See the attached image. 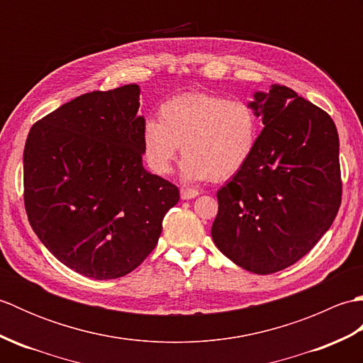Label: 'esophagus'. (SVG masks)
I'll use <instances>...</instances> for the list:
<instances>
[{
    "label": "esophagus",
    "instance_id": "esophagus-1",
    "mask_svg": "<svg viewBox=\"0 0 363 363\" xmlns=\"http://www.w3.org/2000/svg\"><path fill=\"white\" fill-rule=\"evenodd\" d=\"M199 195V191L196 189H190V187H182L181 189V198L182 199H191L196 198Z\"/></svg>",
    "mask_w": 363,
    "mask_h": 363
}]
</instances>
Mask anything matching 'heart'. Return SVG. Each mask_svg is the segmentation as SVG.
Segmentation results:
<instances>
[{
  "instance_id": "obj_1",
  "label": "heart",
  "mask_w": 363,
  "mask_h": 363,
  "mask_svg": "<svg viewBox=\"0 0 363 363\" xmlns=\"http://www.w3.org/2000/svg\"><path fill=\"white\" fill-rule=\"evenodd\" d=\"M259 134V117L250 103L189 94L162 104L159 121H145L142 150L146 164L159 176L172 172L181 146L186 179L223 181L248 164Z\"/></svg>"
}]
</instances>
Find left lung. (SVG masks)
<instances>
[{"label":"left lung","instance_id":"left-lung-1","mask_svg":"<svg viewBox=\"0 0 363 363\" xmlns=\"http://www.w3.org/2000/svg\"><path fill=\"white\" fill-rule=\"evenodd\" d=\"M250 104L264 129L248 164L217 191L212 238L238 267L272 274L306 256L337 217L338 133L328 112L279 84Z\"/></svg>","mask_w":363,"mask_h":363}]
</instances>
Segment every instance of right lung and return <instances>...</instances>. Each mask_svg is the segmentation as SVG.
Masks as SVG:
<instances>
[{"label": "right lung", "mask_w": 363, "mask_h": 363, "mask_svg": "<svg viewBox=\"0 0 363 363\" xmlns=\"http://www.w3.org/2000/svg\"><path fill=\"white\" fill-rule=\"evenodd\" d=\"M140 87L90 91L30 128L23 151L30 228L57 260L94 279L133 272L156 248L179 189L143 168Z\"/></svg>", "instance_id": "right-lung-1"}]
</instances>
